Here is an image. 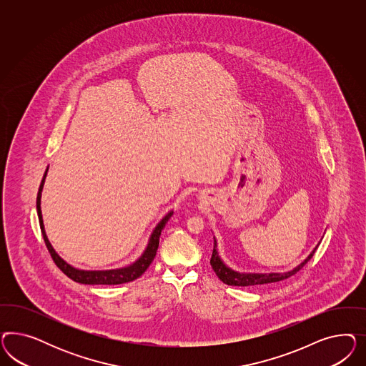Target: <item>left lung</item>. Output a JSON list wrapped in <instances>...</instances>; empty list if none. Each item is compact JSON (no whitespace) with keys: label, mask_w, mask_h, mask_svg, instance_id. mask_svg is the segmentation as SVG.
<instances>
[{"label":"left lung","mask_w":366,"mask_h":366,"mask_svg":"<svg viewBox=\"0 0 366 366\" xmlns=\"http://www.w3.org/2000/svg\"><path fill=\"white\" fill-rule=\"evenodd\" d=\"M216 247H217V244H216V240H214L213 252H212L211 257V266L213 268V271L216 272V275L219 277V279L222 280V283H225L228 286H242V287H245V286H259V285H266V283H275V282H280V280H285L287 277L295 275L300 269L306 266V263L310 260L312 255L315 254L317 248H318V245H317L314 248V251L309 255V257L302 264H300L297 268H294L290 272H285V274H240V272H236V271H233L231 268H228V267L222 263L220 256L217 254Z\"/></svg>","instance_id":"1"}]
</instances>
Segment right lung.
<instances>
[{
    "label": "right lung",
    "mask_w": 366,
    "mask_h": 366,
    "mask_svg": "<svg viewBox=\"0 0 366 366\" xmlns=\"http://www.w3.org/2000/svg\"><path fill=\"white\" fill-rule=\"evenodd\" d=\"M46 172H48V169L45 170L44 177L41 179V184H40V188H39L37 199H36V208H37L39 222H40V228H41V233H43V237H44L45 245H46L49 254L52 256L56 266L59 267L66 274V277H71L72 280H75L78 283H83V285H122V283H127V282H133L135 279L141 277L144 271L147 269V267L150 266L152 262L154 260L155 254H157V249H158V244H159L161 231L164 229L167 220L172 217L173 212H169L167 216L157 224L154 231L150 236L149 244L144 249V255L141 256L132 266L123 267L119 269H109V271H83V269H78V268L69 266L60 256L56 254L55 249L52 248V245L48 242V237L45 234L40 202H41V190L44 187Z\"/></svg>",
    "instance_id": "1"
}]
</instances>
